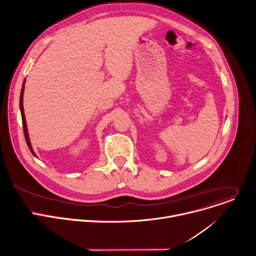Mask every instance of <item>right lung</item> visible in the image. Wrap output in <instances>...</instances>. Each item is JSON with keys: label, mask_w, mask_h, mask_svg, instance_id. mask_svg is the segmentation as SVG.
I'll return each instance as SVG.
<instances>
[{"label": "right lung", "mask_w": 256, "mask_h": 256, "mask_svg": "<svg viewBox=\"0 0 256 256\" xmlns=\"http://www.w3.org/2000/svg\"><path fill=\"white\" fill-rule=\"evenodd\" d=\"M24 83L25 80L23 82L22 85V90H21V94H20V110H21V117H22V125H23V131H24V135H25V140H26V144L27 146L30 148V152H32L34 156H36V154L32 150V144H30V137H28V133H27V126H26V120H25V116H24V108H23V92H24Z\"/></svg>", "instance_id": "obj_1"}]
</instances>
